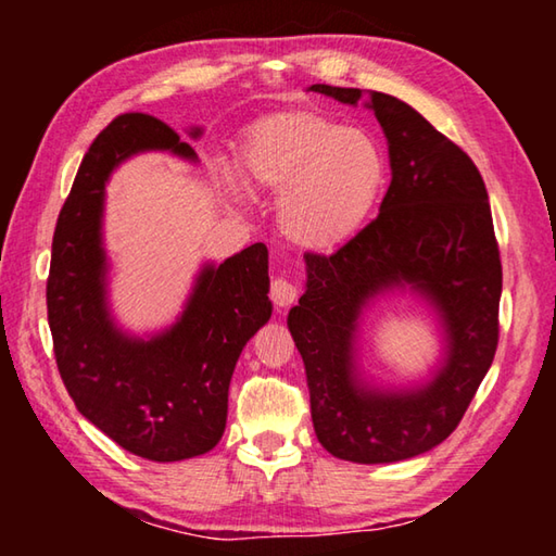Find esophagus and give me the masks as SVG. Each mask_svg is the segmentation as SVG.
I'll use <instances>...</instances> for the list:
<instances>
[{
    "label": "esophagus",
    "mask_w": 556,
    "mask_h": 556,
    "mask_svg": "<svg viewBox=\"0 0 556 556\" xmlns=\"http://www.w3.org/2000/svg\"><path fill=\"white\" fill-rule=\"evenodd\" d=\"M269 296L279 308H285L296 301V287L291 285L289 279L277 277V279H271V285H269Z\"/></svg>",
    "instance_id": "obj_1"
}]
</instances>
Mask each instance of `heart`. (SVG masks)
I'll return each instance as SVG.
<instances>
[{"label": "heart", "mask_w": 556, "mask_h": 556, "mask_svg": "<svg viewBox=\"0 0 556 556\" xmlns=\"http://www.w3.org/2000/svg\"><path fill=\"white\" fill-rule=\"evenodd\" d=\"M242 172L252 188L281 195V230L306 250H336L351 240L388 186L378 139L312 110L257 122L244 137ZM223 181L238 199V181L230 174Z\"/></svg>", "instance_id": "heart-1"}]
</instances>
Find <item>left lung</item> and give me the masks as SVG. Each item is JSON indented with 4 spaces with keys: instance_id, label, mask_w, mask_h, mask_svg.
<instances>
[{
    "instance_id": "left-lung-1",
    "label": "left lung",
    "mask_w": 556,
    "mask_h": 556,
    "mask_svg": "<svg viewBox=\"0 0 556 556\" xmlns=\"http://www.w3.org/2000/svg\"><path fill=\"white\" fill-rule=\"evenodd\" d=\"M357 105L361 90L312 86ZM368 108L388 137L392 181L378 218L333 255L306 252V291L289 331L306 368L314 431L336 458L392 464L441 444L464 419L497 348L503 291L491 203L464 149L384 92ZM409 286L438 306L447 357L427 386L380 393L359 384L352 343L365 303Z\"/></svg>"
}]
</instances>
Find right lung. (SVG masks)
<instances>
[{
    "mask_svg": "<svg viewBox=\"0 0 556 556\" xmlns=\"http://www.w3.org/2000/svg\"><path fill=\"white\" fill-rule=\"evenodd\" d=\"M147 149L195 159L191 144L144 112L115 117L90 144L55 223L46 306L55 365L78 412L129 454L166 464L220 441L235 363L269 321L271 301L267 248L255 242L201 269L168 331L142 341L112 324L100 232L105 181Z\"/></svg>",
    "mask_w": 556,
    "mask_h": 556,
    "instance_id": "1",
    "label": "right lung"
}]
</instances>
